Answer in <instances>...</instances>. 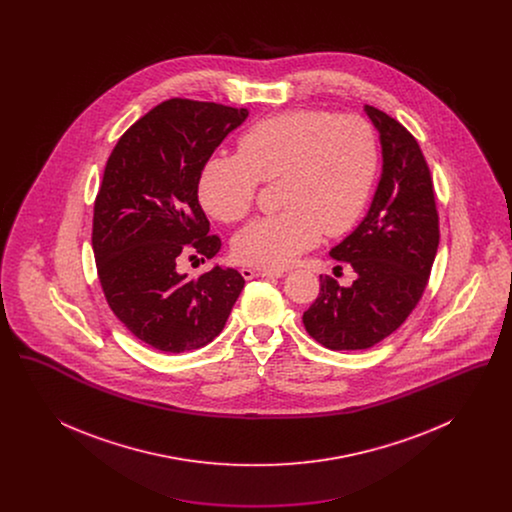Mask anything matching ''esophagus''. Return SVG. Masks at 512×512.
Returning <instances> with one entry per match:
<instances>
[{
  "instance_id": "34e87169",
  "label": "esophagus",
  "mask_w": 512,
  "mask_h": 512,
  "mask_svg": "<svg viewBox=\"0 0 512 512\" xmlns=\"http://www.w3.org/2000/svg\"><path fill=\"white\" fill-rule=\"evenodd\" d=\"M242 276H244L245 280H253V278H268V276H272V278H280V276H284V272H282V270H265V268L244 267L242 268Z\"/></svg>"
}]
</instances>
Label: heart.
<instances>
[{
  "instance_id": "b5f03b06",
  "label": "heart",
  "mask_w": 512,
  "mask_h": 512,
  "mask_svg": "<svg viewBox=\"0 0 512 512\" xmlns=\"http://www.w3.org/2000/svg\"><path fill=\"white\" fill-rule=\"evenodd\" d=\"M378 172V140L357 115L297 109L251 124L238 155H213L199 174L203 209L222 222L251 211L259 182L280 176L284 211L253 220L238 232L234 257L276 270L315 247L322 236L349 232L365 211Z\"/></svg>"
}]
</instances>
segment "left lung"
Masks as SVG:
<instances>
[{
  "label": "left lung",
  "instance_id": "1",
  "mask_svg": "<svg viewBox=\"0 0 512 512\" xmlns=\"http://www.w3.org/2000/svg\"><path fill=\"white\" fill-rule=\"evenodd\" d=\"M382 144V176L363 222L332 247L357 280L343 288L320 276V293L303 313L318 343L334 351L368 349L393 334L426 290L439 244L434 182L413 134L365 105Z\"/></svg>",
  "mask_w": 512,
  "mask_h": 512
}]
</instances>
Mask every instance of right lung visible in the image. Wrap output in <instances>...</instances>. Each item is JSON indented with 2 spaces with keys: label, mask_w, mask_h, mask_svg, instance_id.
I'll list each match as a JSON object with an SVG mask.
<instances>
[{
  "label": "right lung",
  "mask_w": 512,
  "mask_h": 512,
  "mask_svg": "<svg viewBox=\"0 0 512 512\" xmlns=\"http://www.w3.org/2000/svg\"><path fill=\"white\" fill-rule=\"evenodd\" d=\"M247 115L211 101L167 99L122 134L105 165L92 230L99 282L115 317L159 351L211 343L244 290L234 268L188 278L176 263L219 253L197 199L199 174Z\"/></svg>",
  "instance_id": "add662e5"
}]
</instances>
